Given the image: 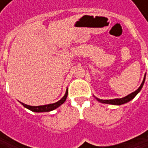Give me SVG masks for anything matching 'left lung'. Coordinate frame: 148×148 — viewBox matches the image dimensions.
<instances>
[{"label":"left lung","instance_id":"8db88e82","mask_svg":"<svg viewBox=\"0 0 148 148\" xmlns=\"http://www.w3.org/2000/svg\"><path fill=\"white\" fill-rule=\"evenodd\" d=\"M145 79H146V74H145V76H144V79H143L142 83L140 84V87H139L136 91H134V92L129 94L128 96H126V97H124V98H122V99H105V100L100 99H98V98H96V97H95V99H96L99 102H100V103H108V104H114V105H121V104L128 103V102H130V100H132L140 92V91L141 90V88H142V86H143V85H144Z\"/></svg>","mask_w":148,"mask_h":148}]
</instances>
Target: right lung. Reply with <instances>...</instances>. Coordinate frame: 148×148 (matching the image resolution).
<instances>
[{
  "label": "right lung",
  "mask_w": 148,
  "mask_h": 148,
  "mask_svg": "<svg viewBox=\"0 0 148 148\" xmlns=\"http://www.w3.org/2000/svg\"><path fill=\"white\" fill-rule=\"evenodd\" d=\"M67 97H68V90L66 91L65 95L59 101H57V102H56V103H49V104H45V105H39V106H32V105H28V104H25V103H21V102H20V103L25 108H26V109L33 111V112H38V113L39 112H48V111L54 110L56 108H58L60 105H62V103L66 101Z\"/></svg>",
  "instance_id": "1"
}]
</instances>
